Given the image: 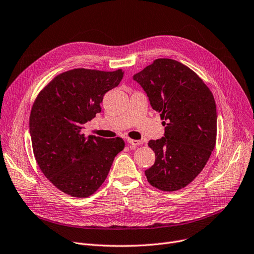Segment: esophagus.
Here are the masks:
<instances>
[{
	"label": "esophagus",
	"mask_w": 254,
	"mask_h": 254,
	"mask_svg": "<svg viewBox=\"0 0 254 254\" xmlns=\"http://www.w3.org/2000/svg\"><path fill=\"white\" fill-rule=\"evenodd\" d=\"M129 146L131 147H136V146H140V144H142V141L141 140H136V139H131V138H128L127 139Z\"/></svg>",
	"instance_id": "34e87169"
}]
</instances>
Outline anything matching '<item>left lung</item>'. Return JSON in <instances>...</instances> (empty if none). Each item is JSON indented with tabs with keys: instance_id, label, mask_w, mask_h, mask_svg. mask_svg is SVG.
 <instances>
[{
	"instance_id": "obj_1",
	"label": "left lung",
	"mask_w": 254,
	"mask_h": 254,
	"mask_svg": "<svg viewBox=\"0 0 254 254\" xmlns=\"http://www.w3.org/2000/svg\"><path fill=\"white\" fill-rule=\"evenodd\" d=\"M133 79L165 126L164 137L148 142L156 159L144 175L161 191L182 189L199 175L215 148L214 96L194 71L172 59H156Z\"/></svg>"
}]
</instances>
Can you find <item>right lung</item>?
Masks as SVG:
<instances>
[{
    "instance_id": "right-lung-1",
    "label": "right lung",
    "mask_w": 254,
    "mask_h": 254,
    "mask_svg": "<svg viewBox=\"0 0 254 254\" xmlns=\"http://www.w3.org/2000/svg\"><path fill=\"white\" fill-rule=\"evenodd\" d=\"M122 69L77 68L57 75L39 92L30 115L35 159L54 186L73 197H88L105 181L115 157L125 147L121 137L82 133L84 123L101 112L106 92L123 78Z\"/></svg>"
}]
</instances>
